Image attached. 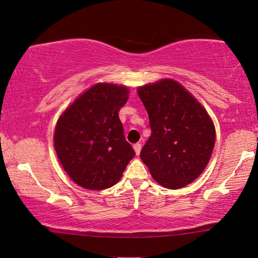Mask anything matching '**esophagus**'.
<instances>
[{"label":"esophagus","instance_id":"34e87169","mask_svg":"<svg viewBox=\"0 0 258 258\" xmlns=\"http://www.w3.org/2000/svg\"><path fill=\"white\" fill-rule=\"evenodd\" d=\"M141 148H142L141 144H136V145L133 146V149H134V152H136L137 155H139V154H140V152H141Z\"/></svg>","mask_w":258,"mask_h":258}]
</instances>
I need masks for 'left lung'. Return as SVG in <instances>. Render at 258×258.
<instances>
[{
	"mask_svg": "<svg viewBox=\"0 0 258 258\" xmlns=\"http://www.w3.org/2000/svg\"><path fill=\"white\" fill-rule=\"evenodd\" d=\"M152 134L140 157L160 185L176 190L199 177L212 156L215 127L198 99L172 79L138 87Z\"/></svg>",
	"mask_w": 258,
	"mask_h": 258,
	"instance_id": "left-lung-1",
	"label": "left lung"
}]
</instances>
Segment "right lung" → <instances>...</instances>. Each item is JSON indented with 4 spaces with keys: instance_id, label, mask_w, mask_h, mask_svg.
I'll list each match as a JSON object with an SVG mask.
<instances>
[{
    "instance_id": "obj_1",
    "label": "right lung",
    "mask_w": 258,
    "mask_h": 258,
    "mask_svg": "<svg viewBox=\"0 0 258 258\" xmlns=\"http://www.w3.org/2000/svg\"><path fill=\"white\" fill-rule=\"evenodd\" d=\"M128 95L126 86L96 83L57 119L53 136L57 159L73 182L84 189L113 186L136 154L118 116Z\"/></svg>"
}]
</instances>
